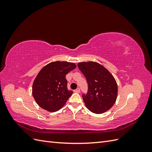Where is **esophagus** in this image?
Returning <instances> with one entry per match:
<instances>
[{
	"mask_svg": "<svg viewBox=\"0 0 152 152\" xmlns=\"http://www.w3.org/2000/svg\"><path fill=\"white\" fill-rule=\"evenodd\" d=\"M74 92H75V93H80V88L76 89L75 90H74Z\"/></svg>",
	"mask_w": 152,
	"mask_h": 152,
	"instance_id": "esophagus-1",
	"label": "esophagus"
}]
</instances>
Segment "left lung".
Returning <instances> with one entry per match:
<instances>
[{"label": "left lung", "instance_id": "obj_1", "mask_svg": "<svg viewBox=\"0 0 152 152\" xmlns=\"http://www.w3.org/2000/svg\"><path fill=\"white\" fill-rule=\"evenodd\" d=\"M78 67L86 77L88 84L87 94H82L86 107L97 114L108 111L115 103L117 97V84L113 76L107 68L96 62L79 63Z\"/></svg>", "mask_w": 152, "mask_h": 152}]
</instances>
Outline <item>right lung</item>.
Here are the masks:
<instances>
[{
	"instance_id": "obj_1",
	"label": "right lung",
	"mask_w": 152,
	"mask_h": 152,
	"mask_svg": "<svg viewBox=\"0 0 152 152\" xmlns=\"http://www.w3.org/2000/svg\"><path fill=\"white\" fill-rule=\"evenodd\" d=\"M75 68L73 63L58 61L41 69L32 86V94L39 107L54 112L65 105L73 93L68 90L65 76Z\"/></svg>"
}]
</instances>
